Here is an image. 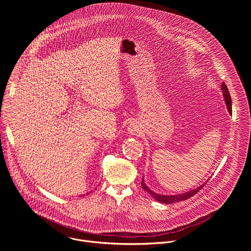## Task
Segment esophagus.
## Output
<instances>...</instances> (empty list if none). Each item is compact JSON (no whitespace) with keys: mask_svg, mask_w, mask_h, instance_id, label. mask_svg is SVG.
<instances>
[{"mask_svg":"<svg viewBox=\"0 0 251 251\" xmlns=\"http://www.w3.org/2000/svg\"><path fill=\"white\" fill-rule=\"evenodd\" d=\"M128 130H129V132L134 133V132L136 131V128H135V126H130L128 127Z\"/></svg>","mask_w":251,"mask_h":251,"instance_id":"1","label":"esophagus"}]
</instances>
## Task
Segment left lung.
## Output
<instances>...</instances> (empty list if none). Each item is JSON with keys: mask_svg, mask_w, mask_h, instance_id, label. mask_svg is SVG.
Instances as JSON below:
<instances>
[{"mask_svg": "<svg viewBox=\"0 0 251 251\" xmlns=\"http://www.w3.org/2000/svg\"><path fill=\"white\" fill-rule=\"evenodd\" d=\"M221 90L223 92V97H224V100L226 102V105H227V109L229 111V113L231 114L232 113V102H231V97H230V94H229V91H228V88L226 86V84L223 82L221 84ZM206 184V182H204L203 184H201L200 186H198L197 188L193 189V190H190L188 192H185V193H182V194H177V195H162V194H157L155 192H153L152 190H151L145 183L144 179H142L141 181V185H142V188H143L145 191H147L152 198H154L157 202H160V203H163V204H173V203H176V202H179V201H184V200H187L188 198L192 197L193 195H195L201 188H203V186Z\"/></svg>", "mask_w": 251, "mask_h": 251, "instance_id": "left-lung-1", "label": "left lung"}]
</instances>
